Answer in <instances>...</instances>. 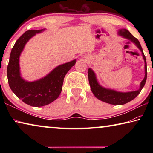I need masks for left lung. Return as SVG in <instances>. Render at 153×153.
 Returning a JSON list of instances; mask_svg holds the SVG:
<instances>
[{"label":"left lung","mask_w":153,"mask_h":153,"mask_svg":"<svg viewBox=\"0 0 153 153\" xmlns=\"http://www.w3.org/2000/svg\"><path fill=\"white\" fill-rule=\"evenodd\" d=\"M119 35L122 36L123 38H125L126 39H128L133 43L135 44L137 47L141 51L142 56L144 60V69H145V76L144 79L140 83V88L138 90L132 92H117L115 90L107 89L98 84V82L96 77V75L94 72L91 69H88V80L89 84L90 86V88L93 94L97 97L98 99H99L102 101L108 103L111 105H124L126 103H128L131 100H132L134 98H135L138 96L140 92H141L142 89L144 86L145 83L146 81L147 77V67H146V57H145L144 54L142 51V46L140 44L138 40L134 37L132 34L129 32L128 30L126 29H121L119 30Z\"/></svg>","instance_id":"1"}]
</instances>
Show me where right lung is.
I'll list each match as a JSON object with an SVG mask.
<instances>
[{
	"mask_svg": "<svg viewBox=\"0 0 153 153\" xmlns=\"http://www.w3.org/2000/svg\"><path fill=\"white\" fill-rule=\"evenodd\" d=\"M44 30H28L18 39L13 47L7 66L8 82L13 92L32 107H42L50 104L60 95L64 77L76 63L75 59L55 67L51 73L34 82L25 81L20 76L19 56L28 40Z\"/></svg>",
	"mask_w": 153,
	"mask_h": 153,
	"instance_id": "obj_1",
	"label": "right lung"
}]
</instances>
